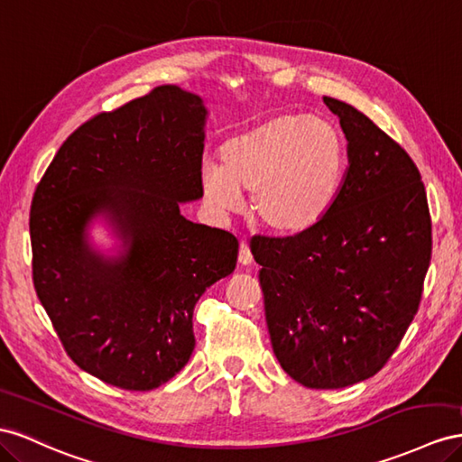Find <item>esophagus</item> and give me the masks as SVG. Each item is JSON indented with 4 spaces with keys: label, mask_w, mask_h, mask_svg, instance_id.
Returning <instances> with one entry per match:
<instances>
[{
    "label": "esophagus",
    "mask_w": 462,
    "mask_h": 462,
    "mask_svg": "<svg viewBox=\"0 0 462 462\" xmlns=\"http://www.w3.org/2000/svg\"><path fill=\"white\" fill-rule=\"evenodd\" d=\"M239 264H243V266H251L253 264V253H251V248H248L246 243H241Z\"/></svg>",
    "instance_id": "34e87169"
}]
</instances>
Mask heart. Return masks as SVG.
Segmentation results:
<instances>
[{
  "label": "heart",
  "instance_id": "b5f03b06",
  "mask_svg": "<svg viewBox=\"0 0 462 462\" xmlns=\"http://www.w3.org/2000/svg\"><path fill=\"white\" fill-rule=\"evenodd\" d=\"M221 165L206 163L200 186L221 214L251 192V216L270 231L301 233L328 214L347 171V143L328 118L283 112L231 135Z\"/></svg>",
  "mask_w": 462,
  "mask_h": 462
}]
</instances>
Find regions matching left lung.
<instances>
[{
	"instance_id": "left-lung-1",
	"label": "left lung",
	"mask_w": 462,
	"mask_h": 462,
	"mask_svg": "<svg viewBox=\"0 0 462 462\" xmlns=\"http://www.w3.org/2000/svg\"><path fill=\"white\" fill-rule=\"evenodd\" d=\"M347 171L317 226L258 239L273 354L309 389H344L375 375L412 322L431 260V217L420 171L364 112L332 97Z\"/></svg>"
}]
</instances>
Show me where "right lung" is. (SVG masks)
Returning <instances> with one entry per match:
<instances>
[{
	"mask_svg": "<svg viewBox=\"0 0 462 462\" xmlns=\"http://www.w3.org/2000/svg\"><path fill=\"white\" fill-rule=\"evenodd\" d=\"M206 120L202 97L157 87L85 122L36 186V295L73 364L118 389H157L189 364L198 299L236 266L231 233L180 214L204 196ZM97 220L115 255L94 246Z\"/></svg>",
	"mask_w": 462,
	"mask_h": 462,
	"instance_id": "add662e5",
	"label": "right lung"
}]
</instances>
